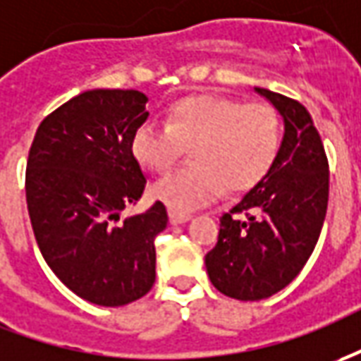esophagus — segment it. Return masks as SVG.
Listing matches in <instances>:
<instances>
[{
	"instance_id": "34e87169",
	"label": "esophagus",
	"mask_w": 361,
	"mask_h": 361,
	"mask_svg": "<svg viewBox=\"0 0 361 361\" xmlns=\"http://www.w3.org/2000/svg\"><path fill=\"white\" fill-rule=\"evenodd\" d=\"M190 213H183V212H173L170 209V223L171 225H181V223H188L190 221Z\"/></svg>"
}]
</instances>
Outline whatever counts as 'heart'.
I'll return each instance as SVG.
<instances>
[{
	"label": "heart",
	"instance_id": "obj_1",
	"mask_svg": "<svg viewBox=\"0 0 361 361\" xmlns=\"http://www.w3.org/2000/svg\"><path fill=\"white\" fill-rule=\"evenodd\" d=\"M134 158L168 171L190 149V166L171 171L149 195L173 212H191L221 195L255 188L281 148V120L273 106L219 94H191L171 102L166 124L144 122L132 136Z\"/></svg>",
	"mask_w": 361,
	"mask_h": 361
}]
</instances>
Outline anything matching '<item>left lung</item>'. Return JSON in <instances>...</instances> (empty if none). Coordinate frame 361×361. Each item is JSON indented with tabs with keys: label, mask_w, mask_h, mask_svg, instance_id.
Masks as SVG:
<instances>
[{
	"label": "left lung",
	"mask_w": 361,
	"mask_h": 361,
	"mask_svg": "<svg viewBox=\"0 0 361 361\" xmlns=\"http://www.w3.org/2000/svg\"><path fill=\"white\" fill-rule=\"evenodd\" d=\"M255 92L283 116V142L269 173L219 219L217 245L205 255L213 286L237 300H263L293 283L328 207V160L308 110L269 88Z\"/></svg>",
	"instance_id": "8db88e82"
}]
</instances>
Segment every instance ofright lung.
<instances>
[{
    "label": "right lung",
    "mask_w": 361,
    "mask_h": 361,
    "mask_svg": "<svg viewBox=\"0 0 361 361\" xmlns=\"http://www.w3.org/2000/svg\"><path fill=\"white\" fill-rule=\"evenodd\" d=\"M146 102L140 90L80 92L41 122L29 149L27 209L41 255L68 290L98 306L134 302L156 281L164 203L120 217L146 185L130 148Z\"/></svg>",
    "instance_id": "obj_1"
}]
</instances>
